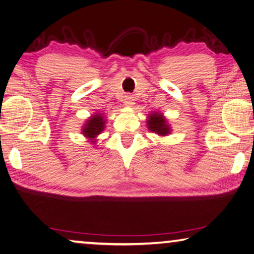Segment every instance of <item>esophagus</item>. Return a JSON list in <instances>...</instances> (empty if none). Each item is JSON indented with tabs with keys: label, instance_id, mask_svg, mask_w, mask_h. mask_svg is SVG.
<instances>
[{
	"label": "esophagus",
	"instance_id": "esophagus-1",
	"mask_svg": "<svg viewBox=\"0 0 254 254\" xmlns=\"http://www.w3.org/2000/svg\"><path fill=\"white\" fill-rule=\"evenodd\" d=\"M124 105L127 106V107H132L134 105V97L132 95H127L126 97H124Z\"/></svg>",
	"mask_w": 254,
	"mask_h": 254
}]
</instances>
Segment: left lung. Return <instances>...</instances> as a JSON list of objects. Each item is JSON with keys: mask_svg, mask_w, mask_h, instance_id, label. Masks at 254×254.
<instances>
[{"mask_svg": "<svg viewBox=\"0 0 254 254\" xmlns=\"http://www.w3.org/2000/svg\"><path fill=\"white\" fill-rule=\"evenodd\" d=\"M147 126L149 130L151 132H155L158 135L164 136L171 133V127L167 124L166 119L164 118L163 114H159L157 112L149 114Z\"/></svg>", "mask_w": 254, "mask_h": 254, "instance_id": "8db88e82", "label": "left lung"}]
</instances>
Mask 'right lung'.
<instances>
[{
    "label": "right lung",
    "instance_id": "right-lung-1",
    "mask_svg": "<svg viewBox=\"0 0 254 254\" xmlns=\"http://www.w3.org/2000/svg\"><path fill=\"white\" fill-rule=\"evenodd\" d=\"M105 118H104L103 114H94L87 120V122L84 123L82 127L81 133L86 136V138L90 139L92 143H95V139L97 138L104 131V127H105Z\"/></svg>",
    "mask_w": 254,
    "mask_h": 254
}]
</instances>
